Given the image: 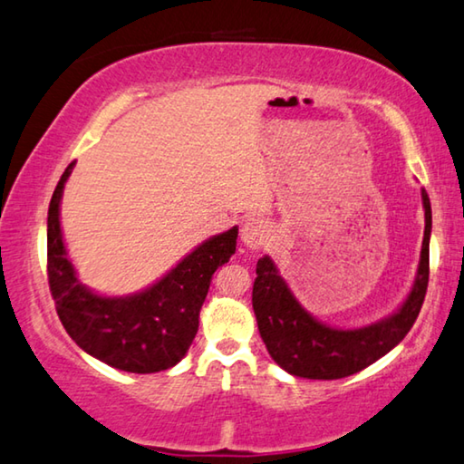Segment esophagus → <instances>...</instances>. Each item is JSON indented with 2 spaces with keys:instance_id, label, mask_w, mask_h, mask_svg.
Wrapping results in <instances>:
<instances>
[{
  "instance_id": "1",
  "label": "esophagus",
  "mask_w": 464,
  "mask_h": 464,
  "mask_svg": "<svg viewBox=\"0 0 464 464\" xmlns=\"http://www.w3.org/2000/svg\"><path fill=\"white\" fill-rule=\"evenodd\" d=\"M269 238L267 222L261 218H246L240 227V240L248 248H261Z\"/></svg>"
}]
</instances>
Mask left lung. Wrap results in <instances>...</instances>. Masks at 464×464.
<instances>
[{
	"label": "left lung",
	"instance_id": "obj_1",
	"mask_svg": "<svg viewBox=\"0 0 464 464\" xmlns=\"http://www.w3.org/2000/svg\"><path fill=\"white\" fill-rule=\"evenodd\" d=\"M425 232L417 276L404 303L380 322L342 330L313 317L292 295L272 256L256 261L253 284V311L267 353L284 372L306 380H340L359 373L388 354L415 324L430 282L431 203L421 190Z\"/></svg>",
	"mask_w": 464,
	"mask_h": 464
}]
</instances>
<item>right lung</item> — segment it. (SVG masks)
I'll return each instance as SVG.
<instances>
[{"mask_svg": "<svg viewBox=\"0 0 464 464\" xmlns=\"http://www.w3.org/2000/svg\"><path fill=\"white\" fill-rule=\"evenodd\" d=\"M70 163L47 213V276L60 322L84 353L128 373H158L178 365L198 330V313L216 269L237 251L238 227L201 242L151 286L128 296H103L78 280L63 245L60 203Z\"/></svg>", "mask_w": 464, "mask_h": 464, "instance_id": "1", "label": "right lung"}]
</instances>
